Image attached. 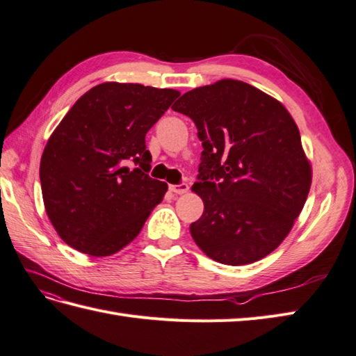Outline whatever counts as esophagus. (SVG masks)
<instances>
[{"instance_id":"1","label":"esophagus","mask_w":356,"mask_h":356,"mask_svg":"<svg viewBox=\"0 0 356 356\" xmlns=\"http://www.w3.org/2000/svg\"><path fill=\"white\" fill-rule=\"evenodd\" d=\"M188 188H191V187H188V184H186V183L170 186V191H172L173 193H177V195H184V193H187Z\"/></svg>"}]
</instances>
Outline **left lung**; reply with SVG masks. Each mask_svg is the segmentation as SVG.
<instances>
[{"instance_id": "obj_1", "label": "left lung", "mask_w": 356, "mask_h": 356, "mask_svg": "<svg viewBox=\"0 0 356 356\" xmlns=\"http://www.w3.org/2000/svg\"><path fill=\"white\" fill-rule=\"evenodd\" d=\"M204 151L195 193L202 216L192 238L210 259L247 265L286 238L311 188V164L296 122L280 102L250 83L222 79L179 97Z\"/></svg>"}]
</instances>
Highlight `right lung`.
Returning a JSON list of instances; mask_svg holds the SVG:
<instances>
[{
	"mask_svg": "<svg viewBox=\"0 0 356 356\" xmlns=\"http://www.w3.org/2000/svg\"><path fill=\"white\" fill-rule=\"evenodd\" d=\"M179 91L105 82L79 99L39 165L45 211L60 239L94 257L137 238L168 184L149 177L146 134Z\"/></svg>",
	"mask_w": 356,
	"mask_h": 356,
	"instance_id": "right-lung-1",
	"label": "right lung"
}]
</instances>
